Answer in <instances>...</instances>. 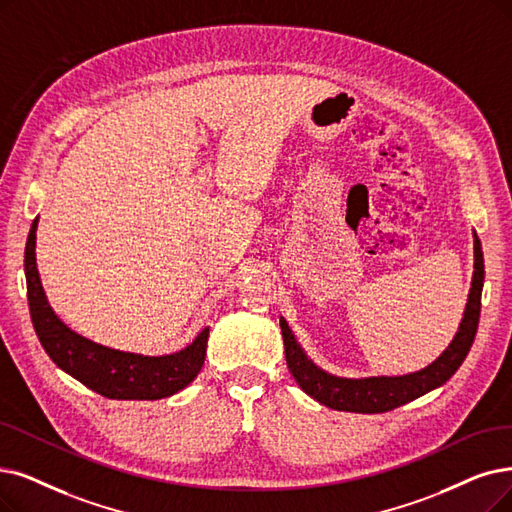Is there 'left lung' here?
I'll return each mask as SVG.
<instances>
[{
  "label": "left lung",
  "mask_w": 512,
  "mask_h": 512,
  "mask_svg": "<svg viewBox=\"0 0 512 512\" xmlns=\"http://www.w3.org/2000/svg\"><path fill=\"white\" fill-rule=\"evenodd\" d=\"M475 237V273L470 281V292L466 300V309L460 321L454 340L449 342L447 349L420 372H412L405 376H370V378H340L323 372L317 367L302 346L294 338L288 321L279 317L285 361H288L290 374L298 382V386L306 395H311L325 407H332L338 412H355V414H382L391 412L399 405L410 403L433 388L445 384L456 374L462 361L466 359L470 346H473L479 315H481V290L485 279L483 252L477 233Z\"/></svg>",
  "instance_id": "obj_1"
}]
</instances>
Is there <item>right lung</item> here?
Segmentation results:
<instances>
[{
  "instance_id": "1",
  "label": "right lung",
  "mask_w": 512,
  "mask_h": 512,
  "mask_svg": "<svg viewBox=\"0 0 512 512\" xmlns=\"http://www.w3.org/2000/svg\"><path fill=\"white\" fill-rule=\"evenodd\" d=\"M37 222L39 216L31 224L25 248L29 311L39 342L60 370L107 399L155 401L191 384L206 361L210 327H203L185 349L155 357L109 349L79 336L58 319L42 288L35 262Z\"/></svg>"
}]
</instances>
